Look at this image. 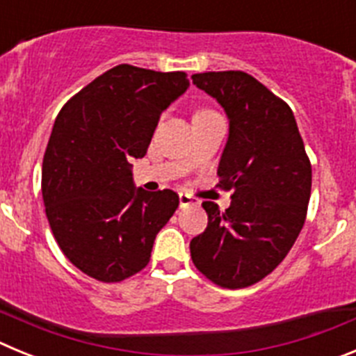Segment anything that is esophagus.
Returning a JSON list of instances; mask_svg holds the SVG:
<instances>
[{"mask_svg":"<svg viewBox=\"0 0 356 356\" xmlns=\"http://www.w3.org/2000/svg\"><path fill=\"white\" fill-rule=\"evenodd\" d=\"M178 197H180V207H188V205H197L200 201L196 200V197H193L191 194L187 193H180L178 194Z\"/></svg>","mask_w":356,"mask_h":356,"instance_id":"esophagus-1","label":"esophagus"}]
</instances>
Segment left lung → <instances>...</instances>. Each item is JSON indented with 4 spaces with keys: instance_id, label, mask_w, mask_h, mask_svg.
I'll return each mask as SVG.
<instances>
[{
    "instance_id": "obj_1",
    "label": "left lung",
    "mask_w": 356,
    "mask_h": 356,
    "mask_svg": "<svg viewBox=\"0 0 356 356\" xmlns=\"http://www.w3.org/2000/svg\"><path fill=\"white\" fill-rule=\"evenodd\" d=\"M193 83L228 118L217 175L234 194L225 212L203 201L209 226L191 241V257L213 284L248 287L294 246L307 217L312 168L292 110L259 80L242 71H219L193 74Z\"/></svg>"
}]
</instances>
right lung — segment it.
<instances>
[{
    "instance_id": "obj_1",
    "label": "right lung",
    "mask_w": 356,
    "mask_h": 356,
    "mask_svg": "<svg viewBox=\"0 0 356 356\" xmlns=\"http://www.w3.org/2000/svg\"><path fill=\"white\" fill-rule=\"evenodd\" d=\"M181 71L121 64L71 97L53 124L42 160L49 226L69 262L99 282H121L147 266L178 194L135 187L160 114L188 89Z\"/></svg>"
}]
</instances>
